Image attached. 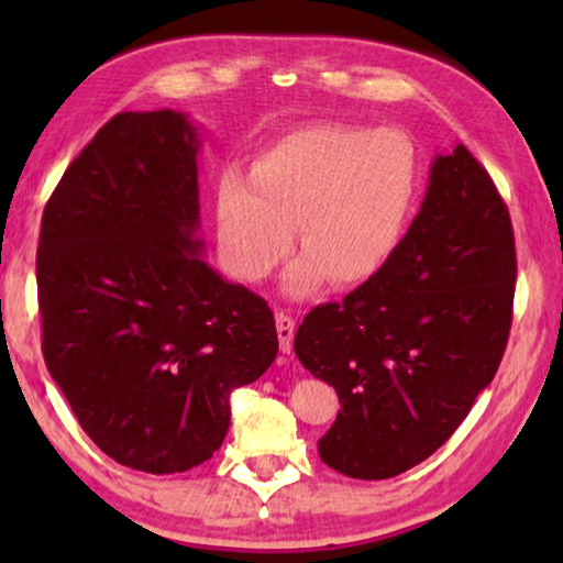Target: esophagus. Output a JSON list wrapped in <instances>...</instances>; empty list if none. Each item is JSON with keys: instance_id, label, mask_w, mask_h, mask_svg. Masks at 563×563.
I'll return each instance as SVG.
<instances>
[{"instance_id": "1", "label": "esophagus", "mask_w": 563, "mask_h": 563, "mask_svg": "<svg viewBox=\"0 0 563 563\" xmlns=\"http://www.w3.org/2000/svg\"><path fill=\"white\" fill-rule=\"evenodd\" d=\"M275 328H278V340H280V352L283 355H290L292 350V335H295V320L285 312L275 316Z\"/></svg>"}]
</instances>
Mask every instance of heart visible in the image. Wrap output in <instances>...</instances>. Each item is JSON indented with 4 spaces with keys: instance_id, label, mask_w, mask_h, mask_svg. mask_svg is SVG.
<instances>
[{
    "instance_id": "b5f03b06",
    "label": "heart",
    "mask_w": 563,
    "mask_h": 563,
    "mask_svg": "<svg viewBox=\"0 0 563 563\" xmlns=\"http://www.w3.org/2000/svg\"><path fill=\"white\" fill-rule=\"evenodd\" d=\"M419 156L405 131L320 121L292 129L253 158L251 174L218 184V238L231 271L261 283L278 268L298 225L302 255L290 295L322 280H373L393 261L412 213Z\"/></svg>"
}]
</instances>
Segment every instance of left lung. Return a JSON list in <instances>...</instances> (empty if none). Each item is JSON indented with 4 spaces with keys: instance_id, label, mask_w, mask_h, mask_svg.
Returning a JSON list of instances; mask_svg holds the SVG:
<instances>
[{
    "instance_id": "left-lung-1",
    "label": "left lung",
    "mask_w": 563,
    "mask_h": 563,
    "mask_svg": "<svg viewBox=\"0 0 563 563\" xmlns=\"http://www.w3.org/2000/svg\"><path fill=\"white\" fill-rule=\"evenodd\" d=\"M517 283L509 208L466 146L437 156L383 273L305 316L295 355L342 409L320 460L352 479L424 462L470 415L507 350Z\"/></svg>"
}]
</instances>
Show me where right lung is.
<instances>
[{"label": "right lung", "instance_id": "obj_1", "mask_svg": "<svg viewBox=\"0 0 563 563\" xmlns=\"http://www.w3.org/2000/svg\"><path fill=\"white\" fill-rule=\"evenodd\" d=\"M198 146L186 113H117L64 170L36 251L49 375L91 442L148 474L211 460L231 393L278 355L268 302L198 255Z\"/></svg>", "mask_w": 563, "mask_h": 563}]
</instances>
